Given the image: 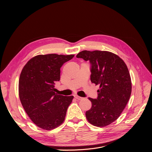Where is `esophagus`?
I'll list each match as a JSON object with an SVG mask.
<instances>
[{"instance_id": "esophagus-1", "label": "esophagus", "mask_w": 152, "mask_h": 152, "mask_svg": "<svg viewBox=\"0 0 152 152\" xmlns=\"http://www.w3.org/2000/svg\"><path fill=\"white\" fill-rule=\"evenodd\" d=\"M75 98L76 99H77V100H82V99H83V97H79V96H78V95H75Z\"/></svg>"}]
</instances>
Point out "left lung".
<instances>
[{"label":"left lung","instance_id":"left-lung-1","mask_svg":"<svg viewBox=\"0 0 152 152\" xmlns=\"http://www.w3.org/2000/svg\"><path fill=\"white\" fill-rule=\"evenodd\" d=\"M77 58L89 61L91 81L100 86L97 99H89L91 108L86 111L88 121L97 127H104L120 116L128 102L132 90L129 70L118 55L107 51L83 50Z\"/></svg>","mask_w":152,"mask_h":152}]
</instances>
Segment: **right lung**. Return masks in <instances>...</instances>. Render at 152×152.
Segmentation results:
<instances>
[{
    "label": "right lung",
    "mask_w": 152,
    "mask_h": 152,
    "mask_svg": "<svg viewBox=\"0 0 152 152\" xmlns=\"http://www.w3.org/2000/svg\"><path fill=\"white\" fill-rule=\"evenodd\" d=\"M74 55H39L23 68L19 80V96L30 119L39 127L52 130L65 120L73 96L55 92V83L60 79V68Z\"/></svg>",
    "instance_id": "1"
}]
</instances>
